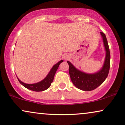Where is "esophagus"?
<instances>
[{"label":"esophagus","mask_w":125,"mask_h":125,"mask_svg":"<svg viewBox=\"0 0 125 125\" xmlns=\"http://www.w3.org/2000/svg\"><path fill=\"white\" fill-rule=\"evenodd\" d=\"M67 58H68V56H66L65 57H64V59H67Z\"/></svg>","instance_id":"obj_1"}]
</instances>
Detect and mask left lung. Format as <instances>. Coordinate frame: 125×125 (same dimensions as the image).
I'll return each instance as SVG.
<instances>
[{"label":"left lung","mask_w":125,"mask_h":125,"mask_svg":"<svg viewBox=\"0 0 125 125\" xmlns=\"http://www.w3.org/2000/svg\"><path fill=\"white\" fill-rule=\"evenodd\" d=\"M100 34L103 37L106 55L103 66L98 72L93 74L84 73L76 68L71 62L67 61L69 66V74L72 83L77 88L83 91H91L97 88L104 82L109 73L110 68V51L105 35L103 32H101Z\"/></svg>","instance_id":"8db88e82"}]
</instances>
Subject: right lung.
Here are the masks:
<instances>
[{
  "mask_svg": "<svg viewBox=\"0 0 125 125\" xmlns=\"http://www.w3.org/2000/svg\"><path fill=\"white\" fill-rule=\"evenodd\" d=\"M63 62V60H61V61H59L56 64H55V65L53 66L52 68L51 69L50 72H49V73L46 76V77L40 82L34 84H26L22 82L21 80H20L19 78L17 77L18 80L20 83L21 84L23 85L24 87H25L27 89H29L34 91H44V90L48 89L51 86V83H52L53 80L54 76H55V73H56L57 69H58L59 64L62 62Z\"/></svg>",
  "mask_w": 125,
  "mask_h": 125,
  "instance_id": "add662e5",
  "label": "right lung"
}]
</instances>
